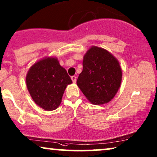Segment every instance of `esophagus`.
<instances>
[{
    "instance_id": "1",
    "label": "esophagus",
    "mask_w": 157,
    "mask_h": 157,
    "mask_svg": "<svg viewBox=\"0 0 157 157\" xmlns=\"http://www.w3.org/2000/svg\"><path fill=\"white\" fill-rule=\"evenodd\" d=\"M71 79H72V80L73 82H74V83L76 82V77H75V76H72V77H71Z\"/></svg>"
}]
</instances>
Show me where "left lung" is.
I'll return each mask as SVG.
<instances>
[{"label":"left lung","mask_w":157,"mask_h":157,"mask_svg":"<svg viewBox=\"0 0 157 157\" xmlns=\"http://www.w3.org/2000/svg\"><path fill=\"white\" fill-rule=\"evenodd\" d=\"M82 65L77 84L87 99L94 105L110 101L122 80L118 59L107 50L93 46L85 54Z\"/></svg>","instance_id":"obj_1"}]
</instances>
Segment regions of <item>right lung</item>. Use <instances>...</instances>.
Returning <instances> with one entry per match:
<instances>
[{"label":"right lung","instance_id":"obj_1","mask_svg":"<svg viewBox=\"0 0 157 157\" xmlns=\"http://www.w3.org/2000/svg\"><path fill=\"white\" fill-rule=\"evenodd\" d=\"M26 82L33 101L45 110L57 109L67 86L72 83L55 57L44 58L31 66Z\"/></svg>","mask_w":157,"mask_h":157}]
</instances>
